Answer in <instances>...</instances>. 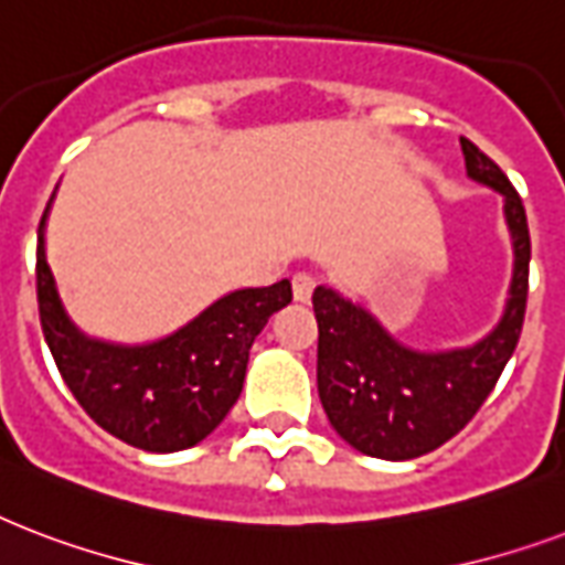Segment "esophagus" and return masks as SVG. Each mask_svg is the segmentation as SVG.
Segmentation results:
<instances>
[{
  "label": "esophagus",
  "instance_id": "34e87169",
  "mask_svg": "<svg viewBox=\"0 0 565 565\" xmlns=\"http://www.w3.org/2000/svg\"><path fill=\"white\" fill-rule=\"evenodd\" d=\"M291 291H295L297 303H309L315 291L312 274H295V277H291Z\"/></svg>",
  "mask_w": 565,
  "mask_h": 565
}]
</instances>
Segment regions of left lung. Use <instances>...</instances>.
Masks as SVG:
<instances>
[{
  "mask_svg": "<svg viewBox=\"0 0 565 565\" xmlns=\"http://www.w3.org/2000/svg\"><path fill=\"white\" fill-rule=\"evenodd\" d=\"M471 179L501 191L515 247L504 321L466 351L418 353L397 344L365 309L330 288H315L318 395L335 433L380 460H413L454 439L475 418L513 356L527 309L531 233L524 205L507 173L460 138Z\"/></svg>",
  "mask_w": 565,
  "mask_h": 565,
  "instance_id": "obj_1",
  "label": "left lung"
}]
</instances>
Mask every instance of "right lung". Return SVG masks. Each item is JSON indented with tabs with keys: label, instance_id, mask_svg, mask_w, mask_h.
Segmentation results:
<instances>
[{
	"label": "right lung",
	"instance_id": "right-lung-1",
	"mask_svg": "<svg viewBox=\"0 0 565 565\" xmlns=\"http://www.w3.org/2000/svg\"><path fill=\"white\" fill-rule=\"evenodd\" d=\"M50 209V205H46ZM38 226V309L61 377L103 430L152 454L191 448L226 418L242 395L256 335L282 306L291 282L221 297L200 318L147 348L85 339L61 309Z\"/></svg>",
	"mask_w": 565,
	"mask_h": 565
}]
</instances>
